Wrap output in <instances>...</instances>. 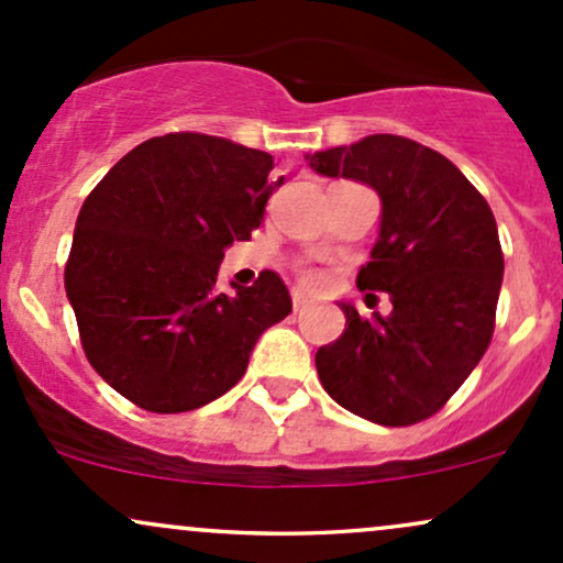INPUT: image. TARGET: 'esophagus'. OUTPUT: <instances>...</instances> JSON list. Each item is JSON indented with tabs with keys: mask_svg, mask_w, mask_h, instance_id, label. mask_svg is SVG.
<instances>
[{
	"mask_svg": "<svg viewBox=\"0 0 563 563\" xmlns=\"http://www.w3.org/2000/svg\"><path fill=\"white\" fill-rule=\"evenodd\" d=\"M307 307H310V299H307L305 294L294 291V310L301 312V310H307Z\"/></svg>",
	"mask_w": 563,
	"mask_h": 563,
	"instance_id": "esophagus-1",
	"label": "esophagus"
}]
</instances>
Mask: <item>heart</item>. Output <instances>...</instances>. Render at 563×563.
Instances as JSON below:
<instances>
[{"mask_svg": "<svg viewBox=\"0 0 563 563\" xmlns=\"http://www.w3.org/2000/svg\"><path fill=\"white\" fill-rule=\"evenodd\" d=\"M305 280L310 283V286H312V283H318V275H314V272H307V275H305Z\"/></svg>", "mask_w": 563, "mask_h": 563, "instance_id": "b5f03b06", "label": "heart"}]
</instances>
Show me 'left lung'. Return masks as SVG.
Masks as SVG:
<instances>
[{
    "mask_svg": "<svg viewBox=\"0 0 563 563\" xmlns=\"http://www.w3.org/2000/svg\"><path fill=\"white\" fill-rule=\"evenodd\" d=\"M307 163L379 195V238L357 288L393 301L390 314L372 318L339 301L347 325L314 355L320 382L368 422H422L460 390L492 342L505 262L489 202L452 159L404 135H366L307 154Z\"/></svg>",
    "mask_w": 563,
    "mask_h": 563,
    "instance_id": "8db88e82",
    "label": "left lung"
}]
</instances>
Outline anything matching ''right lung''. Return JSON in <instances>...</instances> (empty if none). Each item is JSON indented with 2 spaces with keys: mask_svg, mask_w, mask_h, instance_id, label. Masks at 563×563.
Wrapping results in <instances>:
<instances>
[{
  "mask_svg": "<svg viewBox=\"0 0 563 563\" xmlns=\"http://www.w3.org/2000/svg\"><path fill=\"white\" fill-rule=\"evenodd\" d=\"M272 154L206 133L144 141L74 227L64 283L90 366L141 409H200L232 390L258 336L291 312L275 272L219 291L221 258L264 221Z\"/></svg>",
  "mask_w": 563,
  "mask_h": 563,
  "instance_id": "obj_1",
  "label": "right lung"
}]
</instances>
